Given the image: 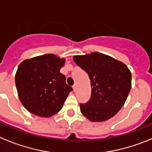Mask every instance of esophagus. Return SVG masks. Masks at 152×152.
<instances>
[{
  "label": "esophagus",
  "instance_id": "esophagus-1",
  "mask_svg": "<svg viewBox=\"0 0 152 152\" xmlns=\"http://www.w3.org/2000/svg\"><path fill=\"white\" fill-rule=\"evenodd\" d=\"M76 88H77V86H76V85H74L73 86V91H76Z\"/></svg>",
  "mask_w": 152,
  "mask_h": 152
}]
</instances>
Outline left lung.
Returning a JSON list of instances; mask_svg holds the SVG:
<instances>
[{"label": "left lung", "instance_id": "left-lung-1", "mask_svg": "<svg viewBox=\"0 0 152 152\" xmlns=\"http://www.w3.org/2000/svg\"><path fill=\"white\" fill-rule=\"evenodd\" d=\"M75 63L88 74L91 97L79 104L81 113L91 121H104L115 115L125 103L131 90V72L125 64L94 52L73 56Z\"/></svg>", "mask_w": 152, "mask_h": 152}]
</instances>
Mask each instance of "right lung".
Instances as JSON below:
<instances>
[{
	"instance_id": "add662e5",
	"label": "right lung",
	"mask_w": 152,
	"mask_h": 152,
	"mask_svg": "<svg viewBox=\"0 0 152 152\" xmlns=\"http://www.w3.org/2000/svg\"><path fill=\"white\" fill-rule=\"evenodd\" d=\"M65 59L45 54L21 62L15 84L21 103L30 113L50 117L62 109L73 88L66 84L60 68Z\"/></svg>"
}]
</instances>
